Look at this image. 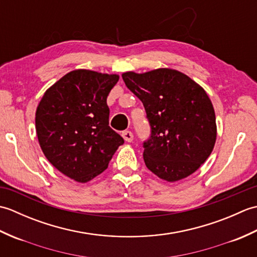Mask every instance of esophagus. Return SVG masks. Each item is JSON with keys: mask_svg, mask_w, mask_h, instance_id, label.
I'll list each match as a JSON object with an SVG mask.
<instances>
[{"mask_svg": "<svg viewBox=\"0 0 257 257\" xmlns=\"http://www.w3.org/2000/svg\"><path fill=\"white\" fill-rule=\"evenodd\" d=\"M121 136L127 143H132L134 140V134L132 132H129V130H124V132H122Z\"/></svg>", "mask_w": 257, "mask_h": 257, "instance_id": "1", "label": "esophagus"}]
</instances>
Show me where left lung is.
I'll list each match as a JSON object with an SVG mask.
<instances>
[{
	"instance_id": "8db88e82",
	"label": "left lung",
	"mask_w": 257,
	"mask_h": 257,
	"mask_svg": "<svg viewBox=\"0 0 257 257\" xmlns=\"http://www.w3.org/2000/svg\"><path fill=\"white\" fill-rule=\"evenodd\" d=\"M122 79L144 103L149 121L150 136L144 141L147 168L169 182L198 170L216 139L214 109L204 89L169 68L128 72Z\"/></svg>"
}]
</instances>
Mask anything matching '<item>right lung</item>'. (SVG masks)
I'll list each match as a JSON object with an SVG mask.
<instances>
[{
    "label": "right lung",
    "instance_id": "obj_1",
    "mask_svg": "<svg viewBox=\"0 0 257 257\" xmlns=\"http://www.w3.org/2000/svg\"><path fill=\"white\" fill-rule=\"evenodd\" d=\"M118 75L77 69L43 96L36 134L47 160L65 176L85 183L108 168L123 139L109 127L107 97Z\"/></svg>",
    "mask_w": 257,
    "mask_h": 257
}]
</instances>
